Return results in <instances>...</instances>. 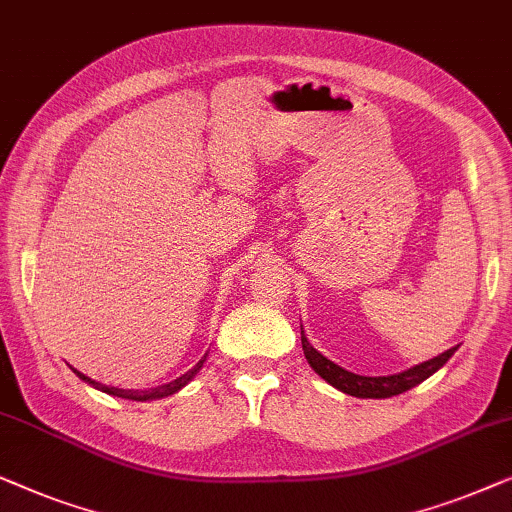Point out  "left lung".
Returning a JSON list of instances; mask_svg holds the SVG:
<instances>
[{
	"mask_svg": "<svg viewBox=\"0 0 512 512\" xmlns=\"http://www.w3.org/2000/svg\"><path fill=\"white\" fill-rule=\"evenodd\" d=\"M301 348H304V355L308 359V364L313 366V371L318 373L320 378H325L329 385H334L336 390H341L350 397H359V399H387V397H397V394L410 390V387L420 385L422 380H427L431 373H436L441 366L448 362V359L455 355L457 348L445 350L443 355H438L429 362L417 364L413 369L397 373V376H357V373H350L341 369V366L329 362L327 357H322L318 350L308 343V338L301 331Z\"/></svg>",
	"mask_w": 512,
	"mask_h": 512,
	"instance_id": "left-lung-1",
	"label": "left lung"
}]
</instances>
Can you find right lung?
<instances>
[{
  "mask_svg": "<svg viewBox=\"0 0 512 512\" xmlns=\"http://www.w3.org/2000/svg\"><path fill=\"white\" fill-rule=\"evenodd\" d=\"M204 359H206V357H204ZM204 359H201V362H199L197 366H194L192 371L183 373L181 378L171 380L169 385L155 387V390H143V392H139V390H120V387H109V385H102V383H97V380H92V378H88V376H83V373H81V371H76V369H74V373H76L78 378H83L85 383H90L92 387H97V390H102V392H106V394H113V397L132 399V401H148V399H160V397H169V394H174V392L181 390V387H185L187 383H190L194 373H197V371L201 369V366H204Z\"/></svg>",
  "mask_w": 512,
  "mask_h": 512,
  "instance_id": "1",
  "label": "right lung"
}]
</instances>
